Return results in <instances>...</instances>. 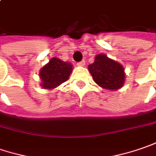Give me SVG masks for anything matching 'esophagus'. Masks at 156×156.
I'll use <instances>...</instances> for the list:
<instances>
[{"mask_svg":"<svg viewBox=\"0 0 156 156\" xmlns=\"http://www.w3.org/2000/svg\"><path fill=\"white\" fill-rule=\"evenodd\" d=\"M78 66H80V67H84L85 65V61H81V62L78 63Z\"/></svg>","mask_w":156,"mask_h":156,"instance_id":"1","label":"esophagus"}]
</instances>
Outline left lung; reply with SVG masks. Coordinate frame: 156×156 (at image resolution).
Listing matches in <instances>:
<instances>
[{"instance_id": "1", "label": "left lung", "mask_w": 156, "mask_h": 156, "mask_svg": "<svg viewBox=\"0 0 156 156\" xmlns=\"http://www.w3.org/2000/svg\"><path fill=\"white\" fill-rule=\"evenodd\" d=\"M88 70L94 82L105 90L117 91L125 84L126 73L123 65L105 54L95 56L94 62L88 65Z\"/></svg>"}]
</instances>
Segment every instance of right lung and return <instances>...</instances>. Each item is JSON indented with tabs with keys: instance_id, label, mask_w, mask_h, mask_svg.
<instances>
[{
	"instance_id": "add662e5",
	"label": "right lung",
	"mask_w": 156,
	"mask_h": 156,
	"mask_svg": "<svg viewBox=\"0 0 156 156\" xmlns=\"http://www.w3.org/2000/svg\"><path fill=\"white\" fill-rule=\"evenodd\" d=\"M73 70L71 63L52 58L39 71L40 85L45 90H52L69 79Z\"/></svg>"
}]
</instances>
